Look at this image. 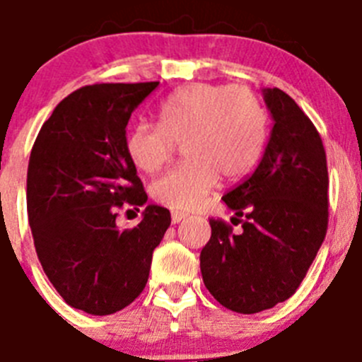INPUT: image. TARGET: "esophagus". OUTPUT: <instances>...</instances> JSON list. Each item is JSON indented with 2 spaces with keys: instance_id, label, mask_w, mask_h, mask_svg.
Returning <instances> with one entry per match:
<instances>
[{
  "instance_id": "esophagus-1",
  "label": "esophagus",
  "mask_w": 362,
  "mask_h": 362,
  "mask_svg": "<svg viewBox=\"0 0 362 362\" xmlns=\"http://www.w3.org/2000/svg\"><path fill=\"white\" fill-rule=\"evenodd\" d=\"M188 217V214L185 212H172V223H181V221H185Z\"/></svg>"
}]
</instances>
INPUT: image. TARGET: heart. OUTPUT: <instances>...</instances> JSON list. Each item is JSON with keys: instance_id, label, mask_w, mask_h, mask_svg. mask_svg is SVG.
Masks as SVG:
<instances>
[{"instance_id": "heart-1", "label": "heart", "mask_w": 362, "mask_h": 362, "mask_svg": "<svg viewBox=\"0 0 362 362\" xmlns=\"http://www.w3.org/2000/svg\"><path fill=\"white\" fill-rule=\"evenodd\" d=\"M161 124L137 121L124 148L141 172L161 170L185 143L187 163L152 185V197L172 210H197L219 177L239 179L250 170L267 137V112L241 86L196 85L175 92L159 108Z\"/></svg>"}]
</instances>
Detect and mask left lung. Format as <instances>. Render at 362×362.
I'll list each match as a JSON object with an SVG mask.
<instances>
[{
  "label": "left lung",
  "mask_w": 362,
  "mask_h": 362,
  "mask_svg": "<svg viewBox=\"0 0 362 362\" xmlns=\"http://www.w3.org/2000/svg\"><path fill=\"white\" fill-rule=\"evenodd\" d=\"M274 117L263 158L226 192L233 225L210 219L201 250L204 286L225 308L257 313L290 299L305 279L328 230V168L317 129L279 88H267ZM245 215V219L240 217Z\"/></svg>",
  "instance_id": "obj_1"
}]
</instances>
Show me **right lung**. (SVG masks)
Segmentation results:
<instances>
[{
	"instance_id": "obj_1",
	"label": "right lung",
	"mask_w": 362,
	"mask_h": 362,
	"mask_svg": "<svg viewBox=\"0 0 362 362\" xmlns=\"http://www.w3.org/2000/svg\"><path fill=\"white\" fill-rule=\"evenodd\" d=\"M159 81L81 86L54 108L32 146L27 210L45 274L72 308L108 315L145 288L170 212L148 204L134 228L119 209L146 203L124 139L132 112Z\"/></svg>"
}]
</instances>
